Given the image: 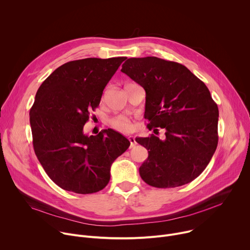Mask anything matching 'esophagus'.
<instances>
[{
  "label": "esophagus",
  "instance_id": "34e87169",
  "mask_svg": "<svg viewBox=\"0 0 250 250\" xmlns=\"http://www.w3.org/2000/svg\"><path fill=\"white\" fill-rule=\"evenodd\" d=\"M128 140H129V142H130V148H132V147H134L135 146H136V141H135V139H134V137L132 136V135H129L128 137Z\"/></svg>",
  "mask_w": 250,
  "mask_h": 250
}]
</instances>
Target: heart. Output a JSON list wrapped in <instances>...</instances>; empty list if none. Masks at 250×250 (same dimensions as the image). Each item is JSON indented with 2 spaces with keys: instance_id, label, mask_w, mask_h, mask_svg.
Masks as SVG:
<instances>
[{
  "instance_id": "1",
  "label": "heart",
  "mask_w": 250,
  "mask_h": 250,
  "mask_svg": "<svg viewBox=\"0 0 250 250\" xmlns=\"http://www.w3.org/2000/svg\"><path fill=\"white\" fill-rule=\"evenodd\" d=\"M110 125L113 128L121 132H129L132 130V125L130 121L125 116H117L110 120Z\"/></svg>"
}]
</instances>
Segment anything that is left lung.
Wrapping results in <instances>:
<instances>
[{
	"label": "left lung",
	"mask_w": 250,
	"mask_h": 250,
	"mask_svg": "<svg viewBox=\"0 0 250 250\" xmlns=\"http://www.w3.org/2000/svg\"><path fill=\"white\" fill-rule=\"evenodd\" d=\"M121 71L146 90L148 127L166 130L163 140L135 138L148 150L139 167L142 180L156 188L192 182L218 146L219 109L208 89L184 65L154 56L128 58Z\"/></svg>",
	"instance_id": "obj_1"
}]
</instances>
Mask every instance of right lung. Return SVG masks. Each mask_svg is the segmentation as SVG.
<instances>
[{"instance_id":"obj_1","label":"right lung","mask_w":250,"mask_h":250,"mask_svg":"<svg viewBox=\"0 0 250 250\" xmlns=\"http://www.w3.org/2000/svg\"><path fill=\"white\" fill-rule=\"evenodd\" d=\"M126 57L67 62L43 81L29 112L34 152L60 188L92 194L108 185L111 166L129 146L108 128L86 135L83 127L103 91Z\"/></svg>"}]
</instances>
